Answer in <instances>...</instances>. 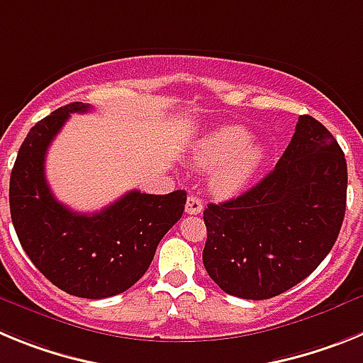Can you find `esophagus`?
Listing matches in <instances>:
<instances>
[{
	"mask_svg": "<svg viewBox=\"0 0 363 363\" xmlns=\"http://www.w3.org/2000/svg\"><path fill=\"white\" fill-rule=\"evenodd\" d=\"M203 211V203H201L200 198L189 196L187 203H185V213L187 214H200Z\"/></svg>",
	"mask_w": 363,
	"mask_h": 363,
	"instance_id": "1",
	"label": "esophagus"
}]
</instances>
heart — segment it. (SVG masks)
Returning <instances> with one entry per match:
<instances>
[{
	"label": "heart",
	"mask_w": 363,
	"mask_h": 363,
	"mask_svg": "<svg viewBox=\"0 0 363 363\" xmlns=\"http://www.w3.org/2000/svg\"><path fill=\"white\" fill-rule=\"evenodd\" d=\"M192 160L213 171V191L218 196H236L251 184L265 162V149L255 143V134L242 125H221L203 134L192 147Z\"/></svg>",
	"instance_id": "heart-1"
}]
</instances>
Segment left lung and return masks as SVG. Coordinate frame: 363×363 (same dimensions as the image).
Wrapping results in <instances>:
<instances>
[{"label":"left lung","mask_w":363,"mask_h":363,"mask_svg":"<svg viewBox=\"0 0 363 363\" xmlns=\"http://www.w3.org/2000/svg\"><path fill=\"white\" fill-rule=\"evenodd\" d=\"M345 200L344 150L303 114L274 171L240 196L207 205L205 271L221 291L245 300L289 291L333 249Z\"/></svg>","instance_id":"1"}]
</instances>
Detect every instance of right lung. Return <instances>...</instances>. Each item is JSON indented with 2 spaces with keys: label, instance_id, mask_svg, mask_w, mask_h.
<instances>
[{
  "label": "right lung",
  "instance_id": "right-lung-1",
  "mask_svg": "<svg viewBox=\"0 0 363 363\" xmlns=\"http://www.w3.org/2000/svg\"><path fill=\"white\" fill-rule=\"evenodd\" d=\"M82 101L38 121L11 174V216L19 243L47 280L79 298H108L145 274L160 240L182 218L187 192L130 191L99 213L79 214L54 198L45 178L47 149Z\"/></svg>",
  "mask_w": 363,
  "mask_h": 363
}]
</instances>
